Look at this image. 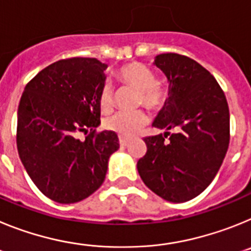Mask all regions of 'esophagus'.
Here are the masks:
<instances>
[{
  "label": "esophagus",
  "mask_w": 251,
  "mask_h": 251,
  "mask_svg": "<svg viewBox=\"0 0 251 251\" xmlns=\"http://www.w3.org/2000/svg\"><path fill=\"white\" fill-rule=\"evenodd\" d=\"M119 145H121V147H127L129 145V141L126 138H119Z\"/></svg>",
  "instance_id": "34e87169"
}]
</instances>
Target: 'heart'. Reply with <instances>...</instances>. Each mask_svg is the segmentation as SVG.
Listing matches in <instances>:
<instances>
[{
	"instance_id": "heart-1",
	"label": "heart",
	"mask_w": 251,
	"mask_h": 251,
	"mask_svg": "<svg viewBox=\"0 0 251 251\" xmlns=\"http://www.w3.org/2000/svg\"><path fill=\"white\" fill-rule=\"evenodd\" d=\"M117 77L124 85L138 92V104L148 109H158L167 99V92L156 83V76L151 69L139 63H130L122 66L117 72ZM99 105L101 110L109 112L113 108V89L104 85L99 93ZM148 118L143 112L115 113L106 118L104 126L110 132L123 138H130L147 124Z\"/></svg>"
}]
</instances>
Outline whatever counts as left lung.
<instances>
[{
	"instance_id": "left-lung-1",
	"label": "left lung",
	"mask_w": 251,
	"mask_h": 251,
	"mask_svg": "<svg viewBox=\"0 0 251 251\" xmlns=\"http://www.w3.org/2000/svg\"><path fill=\"white\" fill-rule=\"evenodd\" d=\"M153 65L167 77L168 98L152 126L166 132L145 138L147 152L137 170L163 200L186 202L205 191L223 165L230 141L229 106L216 79L195 60L167 52L157 55Z\"/></svg>"
}]
</instances>
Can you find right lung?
Here are the masks:
<instances>
[{"instance_id":"add662e5","label":"right lung","mask_w":251,"mask_h":251,"mask_svg":"<svg viewBox=\"0 0 251 251\" xmlns=\"http://www.w3.org/2000/svg\"><path fill=\"white\" fill-rule=\"evenodd\" d=\"M106 64L94 57L59 60L26 85L17 110V150L32 182L50 200L75 203L104 182L108 161L119 148L100 124L99 93ZM91 133L85 141L77 133Z\"/></svg>"}]
</instances>
